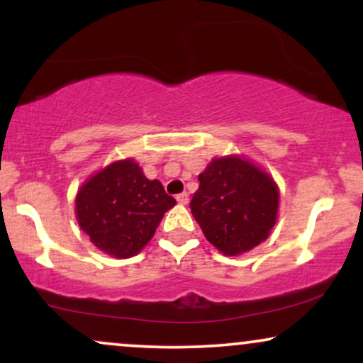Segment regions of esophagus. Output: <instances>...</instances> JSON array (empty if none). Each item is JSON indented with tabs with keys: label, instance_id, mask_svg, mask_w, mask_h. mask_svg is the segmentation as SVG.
<instances>
[{
	"label": "esophagus",
	"instance_id": "34e87169",
	"mask_svg": "<svg viewBox=\"0 0 363 363\" xmlns=\"http://www.w3.org/2000/svg\"><path fill=\"white\" fill-rule=\"evenodd\" d=\"M176 199H177L179 205H187V203H189V194L181 193V194L176 196Z\"/></svg>",
	"mask_w": 363,
	"mask_h": 363
}]
</instances>
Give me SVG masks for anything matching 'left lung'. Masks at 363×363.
I'll list each match as a JSON object with an SVG mask.
<instances>
[{"label": "left lung", "instance_id": "obj_1", "mask_svg": "<svg viewBox=\"0 0 363 363\" xmlns=\"http://www.w3.org/2000/svg\"><path fill=\"white\" fill-rule=\"evenodd\" d=\"M191 213L211 245L240 256L264 242L278 218L280 189L266 170L240 155L216 157L199 174Z\"/></svg>", "mask_w": 363, "mask_h": 363}]
</instances>
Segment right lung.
<instances>
[{"label":"right lung","instance_id":"obj_1","mask_svg":"<svg viewBox=\"0 0 363 363\" xmlns=\"http://www.w3.org/2000/svg\"><path fill=\"white\" fill-rule=\"evenodd\" d=\"M176 199L160 181L145 177L133 158L97 170L78 189L74 215L90 242L118 259L136 256L150 242Z\"/></svg>","mask_w":363,"mask_h":363}]
</instances>
